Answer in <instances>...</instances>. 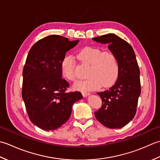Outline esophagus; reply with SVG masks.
I'll use <instances>...</instances> for the list:
<instances>
[{
    "instance_id": "34e87169",
    "label": "esophagus",
    "mask_w": 160,
    "mask_h": 160,
    "mask_svg": "<svg viewBox=\"0 0 160 160\" xmlns=\"http://www.w3.org/2000/svg\"><path fill=\"white\" fill-rule=\"evenodd\" d=\"M82 94H83V96L84 97H86L87 96H88V95H90V93L89 92H82Z\"/></svg>"
}]
</instances>
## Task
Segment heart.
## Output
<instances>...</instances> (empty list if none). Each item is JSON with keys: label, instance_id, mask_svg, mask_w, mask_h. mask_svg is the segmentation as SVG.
<instances>
[{"label": "heart", "instance_id": "b5f03b06", "mask_svg": "<svg viewBox=\"0 0 160 160\" xmlns=\"http://www.w3.org/2000/svg\"><path fill=\"white\" fill-rule=\"evenodd\" d=\"M78 58L81 61L90 65L88 72V79L78 81L74 85V88L86 92L99 88L102 86L107 88L115 82L119 70L118 58L110 51L103 52L95 47H85L79 50ZM76 67L75 59L72 55H67L61 63L62 76L71 81L76 80L74 72Z\"/></svg>", "mask_w": 160, "mask_h": 160}]
</instances>
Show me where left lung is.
I'll list each match as a JSON object with an SVG mask.
<instances>
[{
	"instance_id": "8db88e82",
	"label": "left lung",
	"mask_w": 160,
	"mask_h": 160,
	"mask_svg": "<svg viewBox=\"0 0 160 160\" xmlns=\"http://www.w3.org/2000/svg\"><path fill=\"white\" fill-rule=\"evenodd\" d=\"M108 45L110 52L118 58L117 80L109 90L97 94L102 99V108L94 112L97 119L109 128H120L134 118L141 93L140 72L134 50L128 43L114 34L93 38Z\"/></svg>"
}]
</instances>
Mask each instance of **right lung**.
Returning <instances> with one entry per match:
<instances>
[{"label": "right lung", "mask_w": 160, "mask_h": 160, "mask_svg": "<svg viewBox=\"0 0 160 160\" xmlns=\"http://www.w3.org/2000/svg\"><path fill=\"white\" fill-rule=\"evenodd\" d=\"M79 40L50 35L37 41L29 52L22 70V97L30 121L44 130L57 129L70 118L80 92H67L61 63Z\"/></svg>", "instance_id": "add662e5"}]
</instances>
